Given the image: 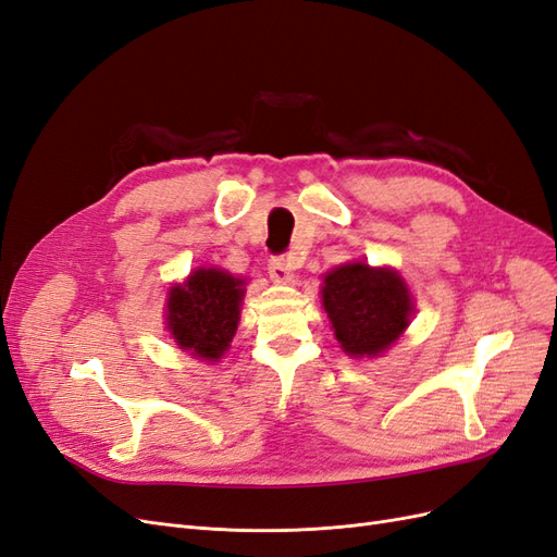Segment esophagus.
<instances>
[{"label": "esophagus", "mask_w": 557, "mask_h": 557, "mask_svg": "<svg viewBox=\"0 0 557 557\" xmlns=\"http://www.w3.org/2000/svg\"><path fill=\"white\" fill-rule=\"evenodd\" d=\"M268 273H271V280L275 284H292L294 282V271L289 261H286L284 257H273L271 261H268Z\"/></svg>", "instance_id": "34e87169"}]
</instances>
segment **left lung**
<instances>
[{"instance_id": "1", "label": "left lung", "mask_w": 557, "mask_h": 557, "mask_svg": "<svg viewBox=\"0 0 557 557\" xmlns=\"http://www.w3.org/2000/svg\"><path fill=\"white\" fill-rule=\"evenodd\" d=\"M321 302L339 347L354 358L384 354L414 314V300L398 271L370 268L363 261L326 273Z\"/></svg>"}]
</instances>
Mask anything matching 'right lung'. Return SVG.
Returning a JSON list of instances; mask_svg holds the SVG:
<instances>
[{
	"instance_id": "right-lung-1",
	"label": "right lung",
	"mask_w": 557,
	"mask_h": 557,
	"mask_svg": "<svg viewBox=\"0 0 557 557\" xmlns=\"http://www.w3.org/2000/svg\"><path fill=\"white\" fill-rule=\"evenodd\" d=\"M245 280L220 268H199L183 284L171 286L166 329L175 345L201 361H220L240 321Z\"/></svg>"
}]
</instances>
